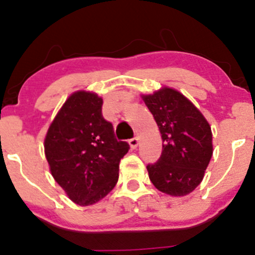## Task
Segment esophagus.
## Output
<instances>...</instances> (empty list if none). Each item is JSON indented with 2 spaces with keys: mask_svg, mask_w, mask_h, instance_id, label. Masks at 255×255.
Wrapping results in <instances>:
<instances>
[{
  "mask_svg": "<svg viewBox=\"0 0 255 255\" xmlns=\"http://www.w3.org/2000/svg\"><path fill=\"white\" fill-rule=\"evenodd\" d=\"M137 145H139V137H133V139L129 140V146L131 150H135Z\"/></svg>",
  "mask_w": 255,
  "mask_h": 255,
  "instance_id": "34e87169",
  "label": "esophagus"
}]
</instances>
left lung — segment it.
Masks as SVG:
<instances>
[{"label": "left lung", "instance_id": "8db88e82", "mask_svg": "<svg viewBox=\"0 0 255 255\" xmlns=\"http://www.w3.org/2000/svg\"><path fill=\"white\" fill-rule=\"evenodd\" d=\"M140 97L153 115L163 140L162 156L147 165L148 177L158 191L184 197L201 183L211 160V126L186 96L172 87Z\"/></svg>", "mask_w": 255, "mask_h": 255}]
</instances>
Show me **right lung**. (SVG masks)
Instances as JSON below:
<instances>
[{
    "label": "right lung",
    "mask_w": 255,
    "mask_h": 255,
    "mask_svg": "<svg viewBox=\"0 0 255 255\" xmlns=\"http://www.w3.org/2000/svg\"><path fill=\"white\" fill-rule=\"evenodd\" d=\"M103 99L79 90L66 99L44 139L50 172L73 203L90 206L113 191L129 145L102 116Z\"/></svg>",
    "instance_id": "right-lung-1"
}]
</instances>
